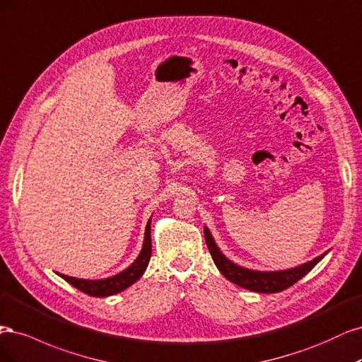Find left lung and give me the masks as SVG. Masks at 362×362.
<instances>
[{
  "mask_svg": "<svg viewBox=\"0 0 362 362\" xmlns=\"http://www.w3.org/2000/svg\"><path fill=\"white\" fill-rule=\"evenodd\" d=\"M204 239L219 272L223 274L227 279H230L231 283H235L251 291H259V293H278V291L288 288L290 286L298 283L302 276H305L326 255L325 252L305 264L293 267V269L276 271V272H259V271L245 269V267H240L233 262H230L228 259H226L224 254L221 252L219 248L216 247V243L207 227H204Z\"/></svg>",
  "mask_w": 362,
  "mask_h": 362,
  "instance_id": "8db88e82",
  "label": "left lung"
}]
</instances>
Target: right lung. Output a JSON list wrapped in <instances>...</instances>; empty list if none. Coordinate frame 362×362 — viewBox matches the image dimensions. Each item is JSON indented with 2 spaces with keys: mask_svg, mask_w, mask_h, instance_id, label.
Wrapping results in <instances>:
<instances>
[{
  "mask_svg": "<svg viewBox=\"0 0 362 362\" xmlns=\"http://www.w3.org/2000/svg\"><path fill=\"white\" fill-rule=\"evenodd\" d=\"M150 257H151V238H150V219H148V223L146 226L143 250L139 252L138 259L123 272L105 279H95V281H93V279H78L63 274H60V276L66 279L69 284H72L78 290L84 291L86 295L96 296V298L111 296L115 293H120V291H123L124 288L132 286L136 279L141 278L150 262Z\"/></svg>",
  "mask_w": 362,
  "mask_h": 362,
  "instance_id": "1",
  "label": "right lung"
}]
</instances>
